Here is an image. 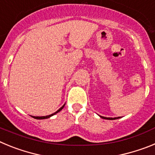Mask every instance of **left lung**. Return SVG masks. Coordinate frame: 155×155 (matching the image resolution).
Wrapping results in <instances>:
<instances>
[{
  "mask_svg": "<svg viewBox=\"0 0 155 155\" xmlns=\"http://www.w3.org/2000/svg\"><path fill=\"white\" fill-rule=\"evenodd\" d=\"M102 119H105V120H116V119H118L120 117H115V118H110V117H105V116H99Z\"/></svg>",
  "mask_w": 155,
  "mask_h": 155,
  "instance_id": "obj_1",
  "label": "left lung"
}]
</instances>
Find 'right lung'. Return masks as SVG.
I'll list each match as a JSON object with an SVG mask.
<instances>
[{"instance_id":"obj_1","label":"right lung","mask_w":155,"mask_h":155,"mask_svg":"<svg viewBox=\"0 0 155 155\" xmlns=\"http://www.w3.org/2000/svg\"><path fill=\"white\" fill-rule=\"evenodd\" d=\"M64 105H65V104L63 105L62 107L60 108V109H59L57 111V112H55V113H53V114H51V115H49V116H31V117H33L34 119H36V120H44V119L50 118V117H51V116H54L55 114H57V113H59V112H61V111L63 109V108L64 107Z\"/></svg>"}]
</instances>
